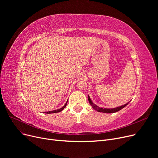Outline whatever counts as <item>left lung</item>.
<instances>
[{"label": "left lung", "instance_id": "obj_1", "mask_svg": "<svg viewBox=\"0 0 158 158\" xmlns=\"http://www.w3.org/2000/svg\"><path fill=\"white\" fill-rule=\"evenodd\" d=\"M88 101H89V102L90 104V105L92 106L93 109H94L95 110L98 111V112H102V113H115V112H117L118 111H120V110H122V108H123L124 107H126L128 104L129 102H127V104H124V105H122L121 106H119V107H115V108H110V109H107V108H102V107H100L97 106V105L94 104L92 101H91L90 99V97H89V95L88 96Z\"/></svg>", "mask_w": 158, "mask_h": 158}]
</instances>
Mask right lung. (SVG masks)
I'll use <instances>...</instances> for the list:
<instances>
[{
    "label": "right lung",
    "mask_w": 158,
    "mask_h": 158,
    "mask_svg": "<svg viewBox=\"0 0 158 158\" xmlns=\"http://www.w3.org/2000/svg\"><path fill=\"white\" fill-rule=\"evenodd\" d=\"M67 102H68V101H66V102L65 103V104L61 107V108H60V109H59V110H54V111H47V112H45V113H47V114H50V113H58V112H60V111H61L62 110H63V109L64 108V107H66V104H67Z\"/></svg>",
    "instance_id": "right-lung-1"
}]
</instances>
